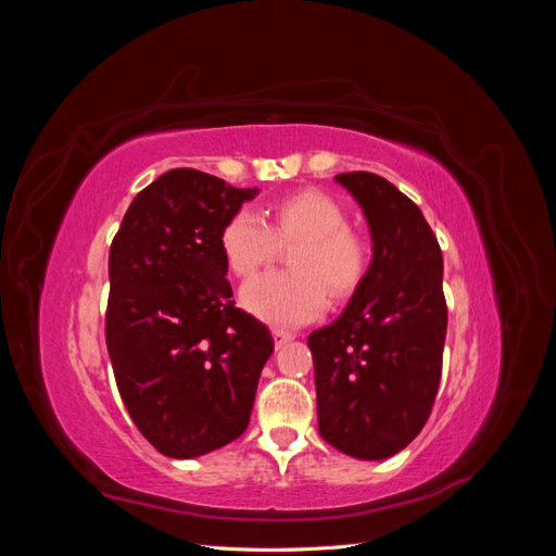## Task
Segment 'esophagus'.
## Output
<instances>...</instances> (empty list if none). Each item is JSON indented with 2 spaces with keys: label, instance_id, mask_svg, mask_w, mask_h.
I'll return each instance as SVG.
<instances>
[{
  "label": "esophagus",
  "instance_id": "1",
  "mask_svg": "<svg viewBox=\"0 0 556 556\" xmlns=\"http://www.w3.org/2000/svg\"><path fill=\"white\" fill-rule=\"evenodd\" d=\"M271 333H274V341H276V348H282L285 343H290V341L294 339V333H290V331H285V329H274Z\"/></svg>",
  "mask_w": 556,
  "mask_h": 556
}]
</instances>
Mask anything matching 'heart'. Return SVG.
<instances>
[{
	"label": "heart",
	"mask_w": 556,
	"mask_h": 556,
	"mask_svg": "<svg viewBox=\"0 0 556 556\" xmlns=\"http://www.w3.org/2000/svg\"><path fill=\"white\" fill-rule=\"evenodd\" d=\"M348 211L323 190H299L274 206L268 225L255 211L233 213L220 233L229 271L243 280L257 276L280 257V248L296 245L294 271L266 274L241 292L248 313L268 325L296 327L323 313L333 299H348L364 282L374 262V245L364 231L348 225Z\"/></svg>",
	"instance_id": "b5f03b06"
}]
</instances>
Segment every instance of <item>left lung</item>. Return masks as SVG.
Segmentation results:
<instances>
[{
	"mask_svg": "<svg viewBox=\"0 0 556 556\" xmlns=\"http://www.w3.org/2000/svg\"><path fill=\"white\" fill-rule=\"evenodd\" d=\"M359 201L374 262L350 304L308 336L317 429L357 459H387L422 431L443 371V255L422 211L368 172L336 176Z\"/></svg>",
	"mask_w": 556,
	"mask_h": 556,
	"instance_id": "8db88e82",
	"label": "left lung"
}]
</instances>
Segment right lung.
<instances>
[{
    "label": "right lung",
    "mask_w": 556,
    "mask_h": 556,
    "mask_svg": "<svg viewBox=\"0 0 556 556\" xmlns=\"http://www.w3.org/2000/svg\"><path fill=\"white\" fill-rule=\"evenodd\" d=\"M257 190L172 169L129 204L109 252L106 348L143 439L192 459L248 429L271 331L233 306L220 233Z\"/></svg>",
    "instance_id": "add662e5"
}]
</instances>
